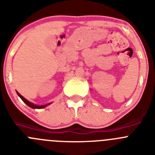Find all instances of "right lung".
<instances>
[{
	"instance_id": "obj_1",
	"label": "right lung",
	"mask_w": 155,
	"mask_h": 155,
	"mask_svg": "<svg viewBox=\"0 0 155 155\" xmlns=\"http://www.w3.org/2000/svg\"><path fill=\"white\" fill-rule=\"evenodd\" d=\"M17 94H18V96L21 98V100H22V101L25 102V103L26 104V105H28V106H29V107L32 108V109H43V108H45V107H46V106H47V105H49L50 104V103H49V104H46V105H35V104H33V103H31V102H28V100L25 99V98L24 97L22 96V95H21V94H19V93L18 92V91H17Z\"/></svg>"
}]
</instances>
